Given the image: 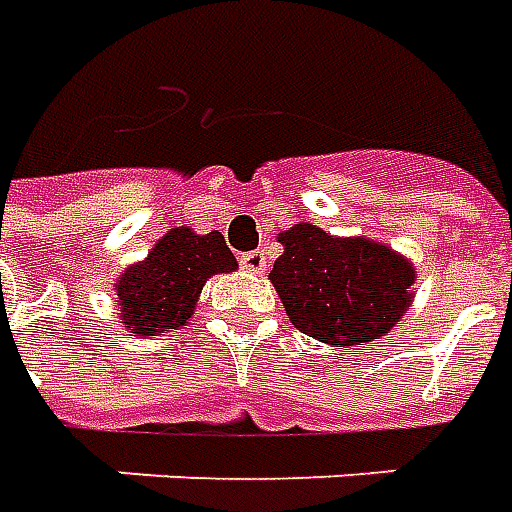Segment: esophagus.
<instances>
[{"instance_id":"1","label":"esophagus","mask_w":512,"mask_h":512,"mask_svg":"<svg viewBox=\"0 0 512 512\" xmlns=\"http://www.w3.org/2000/svg\"><path fill=\"white\" fill-rule=\"evenodd\" d=\"M241 266L246 268V271H252V274H263L268 266V257L263 249H255V252H246V255H241Z\"/></svg>"}]
</instances>
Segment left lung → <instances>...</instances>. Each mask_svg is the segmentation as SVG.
Returning a JSON list of instances; mask_svg holds the SVG:
<instances>
[{"mask_svg": "<svg viewBox=\"0 0 512 512\" xmlns=\"http://www.w3.org/2000/svg\"><path fill=\"white\" fill-rule=\"evenodd\" d=\"M282 255L268 274L290 323L336 350L377 342L415 301L418 271L382 241L331 236L298 222L276 233Z\"/></svg>", "mask_w": 512, "mask_h": 512, "instance_id": "obj_1", "label": "left lung"}]
</instances>
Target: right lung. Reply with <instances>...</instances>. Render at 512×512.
I'll return each instance as SVG.
<instances>
[{
    "mask_svg": "<svg viewBox=\"0 0 512 512\" xmlns=\"http://www.w3.org/2000/svg\"><path fill=\"white\" fill-rule=\"evenodd\" d=\"M236 268L238 260L222 233L200 236L192 227H170L149 255L116 276L119 320L138 339L179 331L195 314L208 279Z\"/></svg>",
    "mask_w": 512,
    "mask_h": 512,
    "instance_id": "1",
    "label": "right lung"
}]
</instances>
